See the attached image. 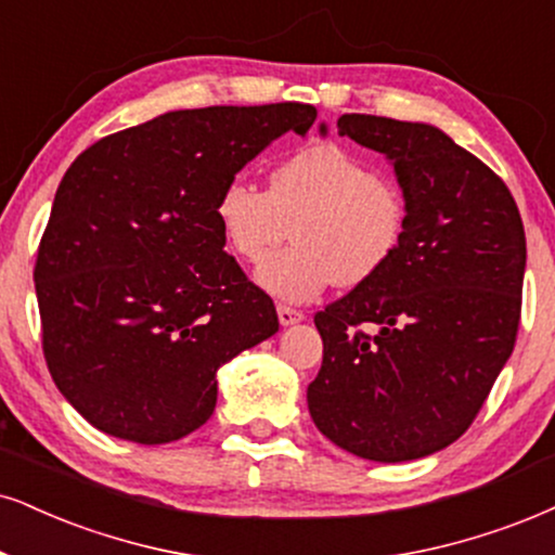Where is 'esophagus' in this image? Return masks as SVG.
Segmentation results:
<instances>
[{"label":"esophagus","instance_id":"1","mask_svg":"<svg viewBox=\"0 0 555 555\" xmlns=\"http://www.w3.org/2000/svg\"><path fill=\"white\" fill-rule=\"evenodd\" d=\"M278 319H280V324H283V326L298 324V321H304V311L293 309V306L280 304V306H278Z\"/></svg>","mask_w":555,"mask_h":555}]
</instances>
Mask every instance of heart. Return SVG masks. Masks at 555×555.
Wrapping results in <instances>:
<instances>
[{"label": "heart", "mask_w": 555, "mask_h": 555, "mask_svg": "<svg viewBox=\"0 0 555 555\" xmlns=\"http://www.w3.org/2000/svg\"><path fill=\"white\" fill-rule=\"evenodd\" d=\"M221 234L244 262H262L294 225L297 244L267 258L259 285L306 304L326 285L358 288L399 251L406 234V197L386 175L334 143L300 149L272 169L262 190L231 177L216 197Z\"/></svg>", "instance_id": "b5f03b06"}]
</instances>
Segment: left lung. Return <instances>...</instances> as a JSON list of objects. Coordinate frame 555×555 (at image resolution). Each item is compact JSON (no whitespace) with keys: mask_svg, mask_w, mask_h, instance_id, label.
Listing matches in <instances>:
<instances>
[{"mask_svg":"<svg viewBox=\"0 0 555 555\" xmlns=\"http://www.w3.org/2000/svg\"><path fill=\"white\" fill-rule=\"evenodd\" d=\"M337 128L393 162L406 234L378 275L313 317L324 360L309 412L347 453L414 461L466 433L515 350L522 218L502 177L433 126L350 113Z\"/></svg>","mask_w":555,"mask_h":555,"instance_id":"1","label":"left lung"}]
</instances>
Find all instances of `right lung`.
<instances>
[{
    "instance_id": "1",
    "label": "right lung",
    "mask_w": 555,
    "mask_h": 555,
    "mask_svg": "<svg viewBox=\"0 0 555 555\" xmlns=\"http://www.w3.org/2000/svg\"><path fill=\"white\" fill-rule=\"evenodd\" d=\"M313 120L304 102L164 113L66 169L33 280L48 371L92 427L180 440L214 414L218 367L278 332L272 298L223 251L216 197Z\"/></svg>"
}]
</instances>
